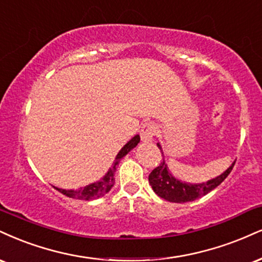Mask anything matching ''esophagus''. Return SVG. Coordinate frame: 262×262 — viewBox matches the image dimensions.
Listing matches in <instances>:
<instances>
[{"label":"esophagus","instance_id":"34e87169","mask_svg":"<svg viewBox=\"0 0 262 262\" xmlns=\"http://www.w3.org/2000/svg\"><path fill=\"white\" fill-rule=\"evenodd\" d=\"M157 132V127L155 123L152 122H146L141 125L140 129V138L144 143H149V141L154 140V137H155Z\"/></svg>","mask_w":262,"mask_h":262}]
</instances>
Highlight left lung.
<instances>
[{"label": "left lung", "instance_id": "1", "mask_svg": "<svg viewBox=\"0 0 262 262\" xmlns=\"http://www.w3.org/2000/svg\"><path fill=\"white\" fill-rule=\"evenodd\" d=\"M157 146H159V149L162 152V147L160 143H157ZM234 163L235 161L222 174L217 176L216 178L210 179V181L205 183H194L193 184V183H185L173 177L172 173L169 172L165 159H163L162 162L160 163V166H157L150 173L149 183L152 190L160 198H162V199L171 201V203H188V201H194L199 199L203 195H206L211 190H213L216 187H219L227 178V176L231 173Z\"/></svg>", "mask_w": 262, "mask_h": 262}]
</instances>
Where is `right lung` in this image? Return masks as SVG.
<instances>
[{"label":"right lung","instance_id":"1","mask_svg":"<svg viewBox=\"0 0 262 262\" xmlns=\"http://www.w3.org/2000/svg\"><path fill=\"white\" fill-rule=\"evenodd\" d=\"M140 141V137L139 135H135V137L132 138L130 140L128 141L124 146L119 150V152L116 156L115 162L111 168L108 169V172L103 176L100 181L91 183V184L86 185L84 188H79L77 190L74 189H61L57 187H53L55 189H57L59 193H62L63 195L68 198H73V199H79V200H93V199H97V198L103 196V195L108 193L111 190V188L115 184V172L117 169V165L119 161L124 157L130 150H133Z\"/></svg>","mask_w":262,"mask_h":262}]
</instances>
